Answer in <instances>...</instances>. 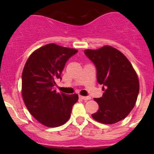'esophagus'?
Segmentation results:
<instances>
[{
    "label": "esophagus",
    "mask_w": 154,
    "mask_h": 154,
    "mask_svg": "<svg viewBox=\"0 0 154 154\" xmlns=\"http://www.w3.org/2000/svg\"><path fill=\"white\" fill-rule=\"evenodd\" d=\"M79 97H80V99H82V100H88L91 99V97H85V96H82V95L79 96Z\"/></svg>",
    "instance_id": "34e87169"
}]
</instances>
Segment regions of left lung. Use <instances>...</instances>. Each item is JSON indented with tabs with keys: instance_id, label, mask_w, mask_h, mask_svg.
Returning a JSON list of instances; mask_svg holds the SVG:
<instances>
[{
	"instance_id": "1",
	"label": "left lung",
	"mask_w": 154,
	"mask_h": 154,
	"mask_svg": "<svg viewBox=\"0 0 154 154\" xmlns=\"http://www.w3.org/2000/svg\"><path fill=\"white\" fill-rule=\"evenodd\" d=\"M85 54L95 65L97 81L104 93L94 100L97 112L91 115L101 124L112 125L125 119L136 104L139 80L128 59L116 48L105 45L97 50L86 49Z\"/></svg>"
}]
</instances>
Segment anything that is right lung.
<instances>
[{"instance_id":"1","label":"right lung","mask_w":154,"mask_h":154,"mask_svg":"<svg viewBox=\"0 0 154 154\" xmlns=\"http://www.w3.org/2000/svg\"><path fill=\"white\" fill-rule=\"evenodd\" d=\"M77 50L54 43L38 48L27 59L22 71L21 94L26 107L42 125L57 127L71 117L77 94H66L54 89L57 79L68 59Z\"/></svg>"}]
</instances>
